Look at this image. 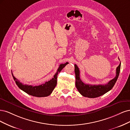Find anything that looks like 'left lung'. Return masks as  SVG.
I'll list each match as a JSON object with an SVG mask.
<instances>
[{"label":"left lung","mask_w":130,"mask_h":130,"mask_svg":"<svg viewBox=\"0 0 130 130\" xmlns=\"http://www.w3.org/2000/svg\"><path fill=\"white\" fill-rule=\"evenodd\" d=\"M121 62L116 69V77L105 85H89L84 83L80 78V71L76 64H74L76 74V86L79 92L83 96L88 98H96L101 96L111 90L114 86L118 78Z\"/></svg>","instance_id":"8db88e82"}]
</instances>
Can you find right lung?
<instances>
[{
  "label": "right lung",
  "mask_w": 130,
  "mask_h": 130,
  "mask_svg": "<svg viewBox=\"0 0 130 130\" xmlns=\"http://www.w3.org/2000/svg\"><path fill=\"white\" fill-rule=\"evenodd\" d=\"M68 64H69V62H66L65 64H60L59 68L57 70V72L54 75L53 78H52V79L48 82H46L43 84L38 86L24 85L22 83H20L19 80H18L17 79L14 77L12 71L11 72L12 77H13L17 85L19 87L20 89L31 95L37 97H44L48 96L52 92V91L57 85V79L58 73L60 72L61 70Z\"/></svg>",
  "instance_id": "add662e5"
}]
</instances>
